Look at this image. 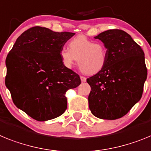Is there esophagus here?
Wrapping results in <instances>:
<instances>
[{"instance_id": "1", "label": "esophagus", "mask_w": 151, "mask_h": 151, "mask_svg": "<svg viewBox=\"0 0 151 151\" xmlns=\"http://www.w3.org/2000/svg\"><path fill=\"white\" fill-rule=\"evenodd\" d=\"M81 81L82 83H83V82H86V78L85 77H83V76H81Z\"/></svg>"}]
</instances>
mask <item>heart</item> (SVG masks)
Here are the masks:
<instances>
[{"mask_svg": "<svg viewBox=\"0 0 151 151\" xmlns=\"http://www.w3.org/2000/svg\"><path fill=\"white\" fill-rule=\"evenodd\" d=\"M69 49L61 48L59 52L62 65L71 68L76 59L83 73L96 74L104 69L107 61V49L101 42H95L83 35L72 38L68 42Z\"/></svg>", "mask_w": 151, "mask_h": 151, "instance_id": "1", "label": "heart"}]
</instances>
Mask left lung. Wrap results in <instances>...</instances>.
<instances>
[{
	"instance_id": "8db88e82",
	"label": "left lung",
	"mask_w": 151,
	"mask_h": 151,
	"mask_svg": "<svg viewBox=\"0 0 151 151\" xmlns=\"http://www.w3.org/2000/svg\"><path fill=\"white\" fill-rule=\"evenodd\" d=\"M94 39L106 48L107 61L102 71L86 80L91 87L89 107L96 117L115 120L141 99L147 76L145 53L123 30H107Z\"/></svg>"
}]
</instances>
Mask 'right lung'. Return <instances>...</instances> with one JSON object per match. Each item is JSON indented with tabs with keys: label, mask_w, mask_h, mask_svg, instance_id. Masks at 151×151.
Here are the masks:
<instances>
[{
	"label": "right lung",
	"mask_w": 151,
	"mask_h": 151,
	"mask_svg": "<svg viewBox=\"0 0 151 151\" xmlns=\"http://www.w3.org/2000/svg\"><path fill=\"white\" fill-rule=\"evenodd\" d=\"M35 27L21 34L6 58L5 84L18 109L39 122L67 109L65 93L81 84L78 74L61 63L59 52L74 36Z\"/></svg>",
	"instance_id": "1"
}]
</instances>
